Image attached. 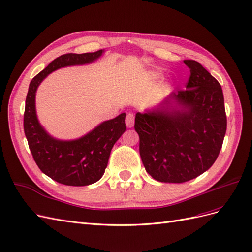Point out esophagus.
Returning a JSON list of instances; mask_svg holds the SVG:
<instances>
[{
	"instance_id": "34e87169",
	"label": "esophagus",
	"mask_w": 252,
	"mask_h": 252,
	"mask_svg": "<svg viewBox=\"0 0 252 252\" xmlns=\"http://www.w3.org/2000/svg\"><path fill=\"white\" fill-rule=\"evenodd\" d=\"M125 122H126V126L128 128H131L134 124V116L133 113H128L126 116V119H125Z\"/></svg>"
}]
</instances>
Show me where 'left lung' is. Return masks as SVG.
Returning <instances> with one entry per match:
<instances>
[{"label": "left lung", "instance_id": "1", "mask_svg": "<svg viewBox=\"0 0 252 252\" xmlns=\"http://www.w3.org/2000/svg\"><path fill=\"white\" fill-rule=\"evenodd\" d=\"M184 63L190 69L186 89L170 94L155 109L135 114L143 165L158 182L184 183L208 170L226 133L220 83L196 61Z\"/></svg>", "mask_w": 252, "mask_h": 252}]
</instances>
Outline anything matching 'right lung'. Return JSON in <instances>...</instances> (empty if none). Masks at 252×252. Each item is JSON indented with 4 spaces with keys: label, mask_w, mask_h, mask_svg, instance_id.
Instances as JSON below:
<instances>
[{
    "label": "right lung",
    "mask_w": 252,
    "mask_h": 252,
    "mask_svg": "<svg viewBox=\"0 0 252 252\" xmlns=\"http://www.w3.org/2000/svg\"><path fill=\"white\" fill-rule=\"evenodd\" d=\"M104 50L87 53H66L32 80L26 96L24 131L33 159L43 173L61 184L86 186L100 180L108 164L110 151L126 130L125 113L105 121L94 130L73 141L52 138L41 126L35 111V93L42 81L59 68L94 62Z\"/></svg>",
    "instance_id": "obj_1"
}]
</instances>
